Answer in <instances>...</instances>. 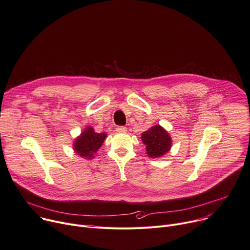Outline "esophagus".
<instances>
[{"label": "esophagus", "mask_w": 250, "mask_h": 250, "mask_svg": "<svg viewBox=\"0 0 250 250\" xmlns=\"http://www.w3.org/2000/svg\"><path fill=\"white\" fill-rule=\"evenodd\" d=\"M116 131L119 132V133H125V132H126V127H125V126H118L116 128Z\"/></svg>", "instance_id": "1"}]
</instances>
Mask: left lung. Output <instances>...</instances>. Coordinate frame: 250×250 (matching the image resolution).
Listing matches in <instances>:
<instances>
[{
	"mask_svg": "<svg viewBox=\"0 0 250 250\" xmlns=\"http://www.w3.org/2000/svg\"><path fill=\"white\" fill-rule=\"evenodd\" d=\"M142 141L146 146V153L151 158H160L167 153L172 146L168 131L160 125H155L142 133Z\"/></svg>",
	"mask_w": 250,
	"mask_h": 250,
	"instance_id": "left-lung-1",
	"label": "left lung"
}]
</instances>
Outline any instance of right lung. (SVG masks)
<instances>
[{
    "label": "right lung",
    "mask_w": 250,
    "mask_h": 250,
    "mask_svg": "<svg viewBox=\"0 0 250 250\" xmlns=\"http://www.w3.org/2000/svg\"><path fill=\"white\" fill-rule=\"evenodd\" d=\"M105 132H96L94 127L86 126L75 139L73 143V148L79 156L86 160H92L97 155L99 148L103 146L106 139Z\"/></svg>",
    "instance_id": "right-lung-1"
}]
</instances>
